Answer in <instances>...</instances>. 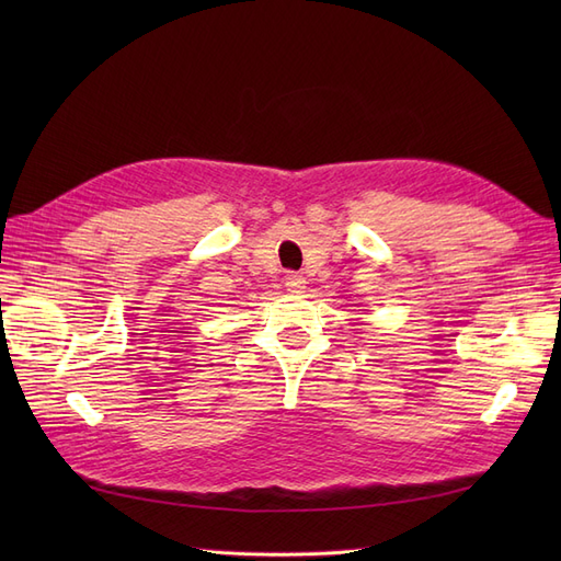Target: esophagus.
Segmentation results:
<instances>
[{"label":"esophagus","instance_id":"1","mask_svg":"<svg viewBox=\"0 0 561 561\" xmlns=\"http://www.w3.org/2000/svg\"><path fill=\"white\" fill-rule=\"evenodd\" d=\"M285 287L290 293H301L304 287H307V280H304V276H299V274H287L285 276Z\"/></svg>","mask_w":561,"mask_h":561}]
</instances>
